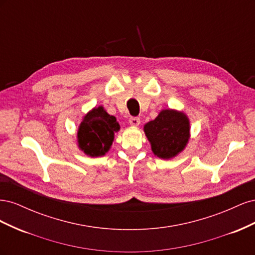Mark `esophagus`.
<instances>
[{"mask_svg": "<svg viewBox=\"0 0 255 255\" xmlns=\"http://www.w3.org/2000/svg\"><path fill=\"white\" fill-rule=\"evenodd\" d=\"M128 122H129L130 126L138 127V126H139V123H140V119L138 118V117H130L128 119Z\"/></svg>", "mask_w": 255, "mask_h": 255, "instance_id": "esophagus-1", "label": "esophagus"}]
</instances>
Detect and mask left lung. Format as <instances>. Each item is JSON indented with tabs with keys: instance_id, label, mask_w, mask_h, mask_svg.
Returning <instances> with one entry per match:
<instances>
[{
	"instance_id": "8db88e82",
	"label": "left lung",
	"mask_w": 255,
	"mask_h": 255,
	"mask_svg": "<svg viewBox=\"0 0 255 255\" xmlns=\"http://www.w3.org/2000/svg\"><path fill=\"white\" fill-rule=\"evenodd\" d=\"M144 133L156 156L171 158L181 152L188 141L189 122L183 113L165 110L159 113L155 120L146 123Z\"/></svg>"
}]
</instances>
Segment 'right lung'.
<instances>
[{"mask_svg": "<svg viewBox=\"0 0 255 255\" xmlns=\"http://www.w3.org/2000/svg\"><path fill=\"white\" fill-rule=\"evenodd\" d=\"M120 126L114 116L107 114L102 106L94 109L85 116L79 132L80 148L92 157L101 156L110 150L114 140V133Z\"/></svg>", "mask_w": 255, "mask_h": 255, "instance_id": "right-lung-1", "label": "right lung"}]
</instances>
